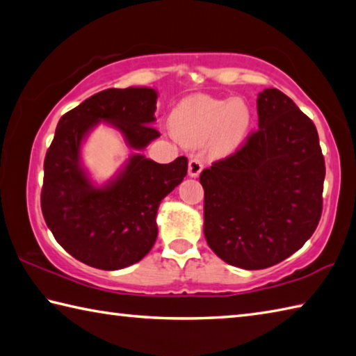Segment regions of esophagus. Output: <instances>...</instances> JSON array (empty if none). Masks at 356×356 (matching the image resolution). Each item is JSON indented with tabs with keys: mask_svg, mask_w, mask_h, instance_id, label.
Listing matches in <instances>:
<instances>
[{
	"mask_svg": "<svg viewBox=\"0 0 356 356\" xmlns=\"http://www.w3.org/2000/svg\"><path fill=\"white\" fill-rule=\"evenodd\" d=\"M202 161H200L199 159H191L188 161V176L190 177H199L200 171H202Z\"/></svg>",
	"mask_w": 356,
	"mask_h": 356,
	"instance_id": "34e87169",
	"label": "esophagus"
}]
</instances>
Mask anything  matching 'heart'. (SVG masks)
I'll list each match as a JSON object with an SVG mask.
<instances>
[{
	"label": "heart",
	"mask_w": 356,
	"mask_h": 356,
	"mask_svg": "<svg viewBox=\"0 0 356 356\" xmlns=\"http://www.w3.org/2000/svg\"><path fill=\"white\" fill-rule=\"evenodd\" d=\"M254 112L244 99L188 96L172 108L170 126L184 145L199 146L210 140L213 156L227 157L248 140Z\"/></svg>",
	"instance_id": "1"
}]
</instances>
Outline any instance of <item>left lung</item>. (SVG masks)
Here are the masks:
<instances>
[{
    "label": "left lung",
    "mask_w": 356,
    "mask_h": 356,
    "mask_svg": "<svg viewBox=\"0 0 356 356\" xmlns=\"http://www.w3.org/2000/svg\"><path fill=\"white\" fill-rule=\"evenodd\" d=\"M258 131L200 174L204 235L232 266L264 269L299 250L318 227L325 163L313 121L277 88L257 98Z\"/></svg>",
    "instance_id": "left-lung-1"
}]
</instances>
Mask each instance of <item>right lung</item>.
<instances>
[{
	"label": "right lung",
	"instance_id": "right-lung-1",
	"mask_svg": "<svg viewBox=\"0 0 356 356\" xmlns=\"http://www.w3.org/2000/svg\"><path fill=\"white\" fill-rule=\"evenodd\" d=\"M157 90L108 88L60 118L44 157V222L70 255L92 268L116 270L149 254L157 240V210L186 176L188 160L160 165L141 154L160 134ZM99 124L115 128L133 149L114 176L98 184L81 161V147Z\"/></svg>",
	"mask_w": 356,
	"mask_h": 356
}]
</instances>
